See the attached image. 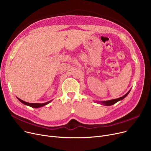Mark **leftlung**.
<instances>
[{
  "label": "left lung",
  "instance_id": "left-lung-1",
  "mask_svg": "<svg viewBox=\"0 0 151 151\" xmlns=\"http://www.w3.org/2000/svg\"><path fill=\"white\" fill-rule=\"evenodd\" d=\"M130 90L126 94H125L124 96H122V97H121L120 98L116 99H112V100H106V101H95V102H97V104H101V105H105V106L113 105L115 104L116 103H117V101L123 100L129 93Z\"/></svg>",
  "mask_w": 151,
  "mask_h": 151
}]
</instances>
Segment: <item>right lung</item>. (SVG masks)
Returning <instances> with one entry per match:
<instances>
[{"instance_id":"1","label":"right lung","mask_w":151,"mask_h":151,"mask_svg":"<svg viewBox=\"0 0 151 151\" xmlns=\"http://www.w3.org/2000/svg\"><path fill=\"white\" fill-rule=\"evenodd\" d=\"M17 99L21 102L23 104H24L26 105H27L29 106H30L32 108H40V107H42L43 106H45L46 105H47L48 104H50V103L52 101V100H50L49 101H47V102H45V103H43V104H35V103H28V102H26V101H23L22 100H21L20 99H19L18 97H17Z\"/></svg>"}]
</instances>
